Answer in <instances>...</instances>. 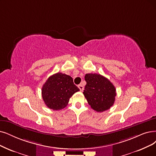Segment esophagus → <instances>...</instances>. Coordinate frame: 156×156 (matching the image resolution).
<instances>
[{"label":"esophagus","mask_w":156,"mask_h":156,"mask_svg":"<svg viewBox=\"0 0 156 156\" xmlns=\"http://www.w3.org/2000/svg\"><path fill=\"white\" fill-rule=\"evenodd\" d=\"M78 88H79V90H80V91H83V90H84V86H83L81 84L78 85Z\"/></svg>","instance_id":"esophagus-1"}]
</instances>
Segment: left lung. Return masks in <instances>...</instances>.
I'll return each mask as SVG.
<instances>
[{
  "instance_id": "1",
  "label": "left lung",
  "mask_w": 156,
  "mask_h": 156,
  "mask_svg": "<svg viewBox=\"0 0 156 156\" xmlns=\"http://www.w3.org/2000/svg\"><path fill=\"white\" fill-rule=\"evenodd\" d=\"M83 94L91 108L97 112L106 111L113 105L116 95V89L110 80L97 73L85 75Z\"/></svg>"
}]
</instances>
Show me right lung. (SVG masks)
Instances as JSON below:
<instances>
[{
  "label": "right lung",
  "instance_id": "right-lung-1",
  "mask_svg": "<svg viewBox=\"0 0 156 156\" xmlns=\"http://www.w3.org/2000/svg\"><path fill=\"white\" fill-rule=\"evenodd\" d=\"M79 91L70 76L58 72L46 80L42 87L41 95L48 108L58 111L65 108L70 98Z\"/></svg>",
  "mask_w": 156,
  "mask_h": 156
}]
</instances>
